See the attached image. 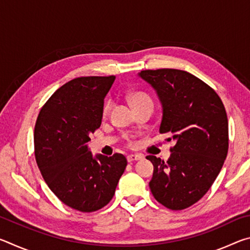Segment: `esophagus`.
<instances>
[{
  "mask_svg": "<svg viewBox=\"0 0 250 250\" xmlns=\"http://www.w3.org/2000/svg\"><path fill=\"white\" fill-rule=\"evenodd\" d=\"M126 159H128V162H134V161H138V160H141L142 159V155L140 154H129L126 156Z\"/></svg>",
  "mask_w": 250,
  "mask_h": 250,
  "instance_id": "34e87169",
  "label": "esophagus"
}]
</instances>
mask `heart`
<instances>
[{
	"mask_svg": "<svg viewBox=\"0 0 250 250\" xmlns=\"http://www.w3.org/2000/svg\"><path fill=\"white\" fill-rule=\"evenodd\" d=\"M130 100H131V104H132L133 105H135V104L142 103V101L151 100V98L146 94H143V92H135V94L131 95ZM112 107H113V100L111 98L105 99L104 104H103V108H101V115H103L104 117L108 116L109 112H110V110L112 109Z\"/></svg>",
	"mask_w": 250,
	"mask_h": 250,
	"instance_id": "obj_1",
	"label": "heart"
}]
</instances>
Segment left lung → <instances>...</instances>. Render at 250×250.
<instances>
[{
    "label": "left lung",
    "instance_id": "obj_1",
    "mask_svg": "<svg viewBox=\"0 0 250 250\" xmlns=\"http://www.w3.org/2000/svg\"><path fill=\"white\" fill-rule=\"evenodd\" d=\"M139 76L158 92L163 116L160 133L174 140L167 161L147 155L154 167L150 188L172 210L192 206L205 195L228 152V120L213 88L184 70H142Z\"/></svg>",
    "mask_w": 250,
    "mask_h": 250
}]
</instances>
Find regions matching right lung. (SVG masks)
Segmentation results:
<instances>
[{"mask_svg":"<svg viewBox=\"0 0 250 250\" xmlns=\"http://www.w3.org/2000/svg\"><path fill=\"white\" fill-rule=\"evenodd\" d=\"M115 79L89 76L66 83L46 101L35 124V159L46 184L64 204L83 213L112 200L128 164L121 153L92 158L87 146Z\"/></svg>","mask_w":250,"mask_h":250,"instance_id":"1","label":"right lung"}]
</instances>
